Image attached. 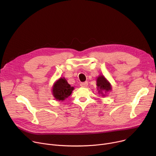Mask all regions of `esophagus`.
<instances>
[{"mask_svg":"<svg viewBox=\"0 0 156 156\" xmlns=\"http://www.w3.org/2000/svg\"><path fill=\"white\" fill-rule=\"evenodd\" d=\"M88 82L85 81V82H82L80 83V86L81 87H88Z\"/></svg>","mask_w":156,"mask_h":156,"instance_id":"obj_1","label":"esophagus"}]
</instances>
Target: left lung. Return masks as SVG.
Listing matches in <instances>:
<instances>
[{"label":"left lung","mask_w":156,"mask_h":156,"mask_svg":"<svg viewBox=\"0 0 156 156\" xmlns=\"http://www.w3.org/2000/svg\"><path fill=\"white\" fill-rule=\"evenodd\" d=\"M97 86L98 93L105 96L104 93H107L112 90V86L108 80L103 75H100L97 79Z\"/></svg>","instance_id":"obj_1"}]
</instances>
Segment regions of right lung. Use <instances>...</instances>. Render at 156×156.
<instances>
[{
    "instance_id": "add662e5",
    "label": "right lung",
    "mask_w": 156,
    "mask_h": 156,
    "mask_svg": "<svg viewBox=\"0 0 156 156\" xmlns=\"http://www.w3.org/2000/svg\"><path fill=\"white\" fill-rule=\"evenodd\" d=\"M73 90L74 87H71L65 78H60L54 83L52 92L56 100L63 101L71 94Z\"/></svg>"
}]
</instances>
